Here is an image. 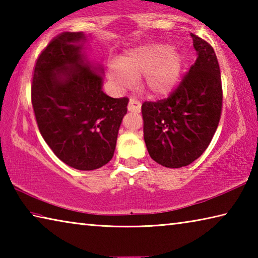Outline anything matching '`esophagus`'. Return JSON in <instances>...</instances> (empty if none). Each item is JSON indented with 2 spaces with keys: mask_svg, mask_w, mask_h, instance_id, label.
<instances>
[{
  "mask_svg": "<svg viewBox=\"0 0 258 258\" xmlns=\"http://www.w3.org/2000/svg\"><path fill=\"white\" fill-rule=\"evenodd\" d=\"M127 109H128V111L140 112L141 111V102L138 101V100H135V99H130Z\"/></svg>",
  "mask_w": 258,
  "mask_h": 258,
  "instance_id": "esophagus-1",
  "label": "esophagus"
}]
</instances>
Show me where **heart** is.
Returning <instances> with one entry per match:
<instances>
[{
	"instance_id": "heart-1",
	"label": "heart",
	"mask_w": 258,
	"mask_h": 258,
	"mask_svg": "<svg viewBox=\"0 0 258 258\" xmlns=\"http://www.w3.org/2000/svg\"><path fill=\"white\" fill-rule=\"evenodd\" d=\"M182 71V56L175 47L149 43L126 50L118 61L108 63V76L119 89L141 84L154 94L168 92L176 84Z\"/></svg>"
}]
</instances>
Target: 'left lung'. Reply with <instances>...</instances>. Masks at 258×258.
<instances>
[{
  "label": "left lung",
  "mask_w": 258,
  "mask_h": 258,
  "mask_svg": "<svg viewBox=\"0 0 258 258\" xmlns=\"http://www.w3.org/2000/svg\"><path fill=\"white\" fill-rule=\"evenodd\" d=\"M198 56L168 98L142 103L143 137L156 163L180 168L207 149L221 118L223 91L212 45L191 33Z\"/></svg>",
  "instance_id": "left-lung-1"
}]
</instances>
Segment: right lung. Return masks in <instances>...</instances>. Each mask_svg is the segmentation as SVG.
Instances as JSON below:
<instances>
[{
	"instance_id": "right-lung-1",
	"label": "right lung",
	"mask_w": 258,
	"mask_h": 258,
	"mask_svg": "<svg viewBox=\"0 0 258 258\" xmlns=\"http://www.w3.org/2000/svg\"><path fill=\"white\" fill-rule=\"evenodd\" d=\"M82 32H63L38 55L33 72L32 104L38 130L64 164L92 171L110 161L127 112V98L102 91V68L82 53Z\"/></svg>"
}]
</instances>
